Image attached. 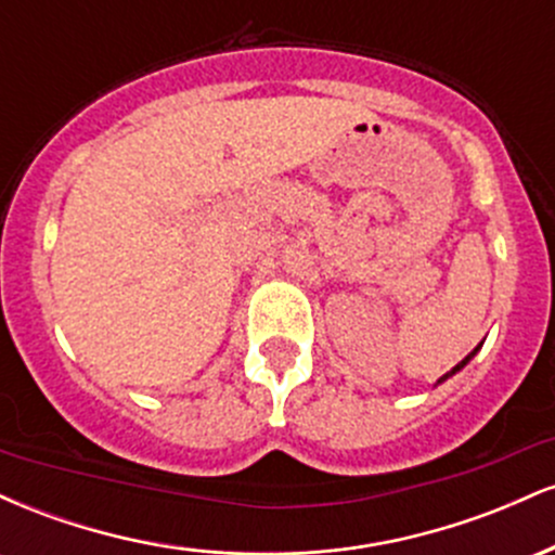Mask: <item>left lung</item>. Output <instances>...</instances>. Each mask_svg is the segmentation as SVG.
<instances>
[{"label":"left lung","instance_id":"8db88e82","mask_svg":"<svg viewBox=\"0 0 555 555\" xmlns=\"http://www.w3.org/2000/svg\"><path fill=\"white\" fill-rule=\"evenodd\" d=\"M480 347H482V344H477V347L473 349V352H469V354H467V358H464V360L460 362V365H454V367H451V371H449V373H446V375H441V378H438V380H436V386H441V384H443V380H449V378H451V375H456V373H460V371H462V367H464V365H467V362H469V360H473L477 352H480Z\"/></svg>","mask_w":555,"mask_h":555}]
</instances>
